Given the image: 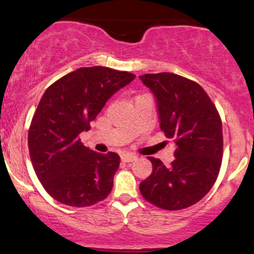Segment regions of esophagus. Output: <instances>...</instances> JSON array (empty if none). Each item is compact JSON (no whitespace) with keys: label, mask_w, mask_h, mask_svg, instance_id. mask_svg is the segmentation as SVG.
<instances>
[{"label":"esophagus","mask_w":254,"mask_h":254,"mask_svg":"<svg viewBox=\"0 0 254 254\" xmlns=\"http://www.w3.org/2000/svg\"><path fill=\"white\" fill-rule=\"evenodd\" d=\"M122 160H123L124 162H132L137 160V156L133 155V154H123V155H122Z\"/></svg>","instance_id":"obj_1"}]
</instances>
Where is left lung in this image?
Masks as SVG:
<instances>
[{
	"instance_id": "8db88e82",
	"label": "left lung",
	"mask_w": 254,
	"mask_h": 254,
	"mask_svg": "<svg viewBox=\"0 0 254 254\" xmlns=\"http://www.w3.org/2000/svg\"><path fill=\"white\" fill-rule=\"evenodd\" d=\"M141 81L155 95L160 129L176 143L170 166L149 156L153 172L139 184L147 202L165 210L189 208L210 191L222 164V122L205 90L172 74H144Z\"/></svg>"
}]
</instances>
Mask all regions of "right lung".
Listing matches in <instances>:
<instances>
[{"mask_svg":"<svg viewBox=\"0 0 254 254\" xmlns=\"http://www.w3.org/2000/svg\"><path fill=\"white\" fill-rule=\"evenodd\" d=\"M135 77L106 66L80 68L43 94L28 130V150L43 188L60 203L84 208L110 194L121 157L90 150L78 135L89 130L106 101Z\"/></svg>","mask_w":254,"mask_h":254,"instance_id":"right-lung-1","label":"right lung"}]
</instances>
